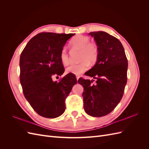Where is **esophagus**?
Returning <instances> with one entry per match:
<instances>
[{
  "label": "esophagus",
  "instance_id": "34e87169",
  "mask_svg": "<svg viewBox=\"0 0 149 149\" xmlns=\"http://www.w3.org/2000/svg\"><path fill=\"white\" fill-rule=\"evenodd\" d=\"M79 78V76H76V79H77V81L78 80V79Z\"/></svg>",
  "mask_w": 149,
  "mask_h": 149
}]
</instances>
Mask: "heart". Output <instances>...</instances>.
Segmentation results:
<instances>
[{
    "label": "heart",
    "instance_id": "obj_1",
    "mask_svg": "<svg viewBox=\"0 0 149 149\" xmlns=\"http://www.w3.org/2000/svg\"><path fill=\"white\" fill-rule=\"evenodd\" d=\"M70 45L73 47L80 49L79 60L76 64H71L66 69V73L79 75L89 68V63L94 64L97 60L98 49L95 45L91 43V40L86 36L78 35L72 38ZM60 59L62 64L67 65L69 63V56L66 48H63L60 53Z\"/></svg>",
    "mask_w": 149,
    "mask_h": 149
}]
</instances>
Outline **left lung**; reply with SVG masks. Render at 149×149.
I'll return each instance as SVG.
<instances>
[{
	"label": "left lung",
	"mask_w": 149,
	"mask_h": 149,
	"mask_svg": "<svg viewBox=\"0 0 149 149\" xmlns=\"http://www.w3.org/2000/svg\"><path fill=\"white\" fill-rule=\"evenodd\" d=\"M98 49L96 64L85 75L96 79L80 78L84 88V109L93 117H102L114 110L123 97L127 83V59L119 40L105 31L90 32Z\"/></svg>",
	"instance_id": "left-lung-1"
}]
</instances>
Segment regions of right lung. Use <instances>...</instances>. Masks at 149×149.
<instances>
[{
	"label": "right lung",
	"mask_w": 149,
	"mask_h": 149,
	"mask_svg": "<svg viewBox=\"0 0 149 149\" xmlns=\"http://www.w3.org/2000/svg\"><path fill=\"white\" fill-rule=\"evenodd\" d=\"M75 33H40L26 44L20 58V81L26 100L44 118H56L65 111V99L76 84L75 76L68 74L59 82L53 76L65 70L60 53L67 40Z\"/></svg>",
	"instance_id": "1"
}]
</instances>
